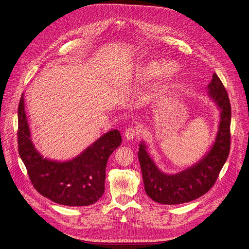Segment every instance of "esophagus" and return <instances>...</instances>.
Returning a JSON list of instances; mask_svg holds the SVG:
<instances>
[{
  "mask_svg": "<svg viewBox=\"0 0 249 249\" xmlns=\"http://www.w3.org/2000/svg\"><path fill=\"white\" fill-rule=\"evenodd\" d=\"M139 133V128L137 126H130L129 128H127L124 133V138L127 140V141H130L132 140L135 136H137Z\"/></svg>",
  "mask_w": 249,
  "mask_h": 249,
  "instance_id": "esophagus-1",
  "label": "esophagus"
}]
</instances>
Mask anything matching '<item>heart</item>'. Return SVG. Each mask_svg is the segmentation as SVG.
<instances>
[{"mask_svg":"<svg viewBox=\"0 0 249 249\" xmlns=\"http://www.w3.org/2000/svg\"><path fill=\"white\" fill-rule=\"evenodd\" d=\"M160 73V79L158 82L157 87L160 89H168L171 84L176 80L179 76V68L176 64L173 63H167L165 65H162L156 61L147 62L144 64H141L137 66L136 68V77L138 80L146 81L154 78L156 75ZM100 106V103L98 101L93 102L92 108L93 110H97Z\"/></svg>","mask_w":249,"mask_h":249,"instance_id":"heart-1","label":"heart"}]
</instances>
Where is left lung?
Returning a JSON list of instances; mask_svg holds the SVG:
<instances>
[{"instance_id": "1", "label": "left lung", "mask_w": 249, "mask_h": 249, "mask_svg": "<svg viewBox=\"0 0 249 249\" xmlns=\"http://www.w3.org/2000/svg\"><path fill=\"white\" fill-rule=\"evenodd\" d=\"M208 95L220 110V123L210 150L194 165L175 174L160 171L140 142L138 160L146 194L161 204H179L194 200L214 185L230 153L231 104L226 89L214 73L207 86Z\"/></svg>"}]
</instances>
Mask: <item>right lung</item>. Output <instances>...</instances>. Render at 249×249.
Instances as JSON below:
<instances>
[{
	"mask_svg": "<svg viewBox=\"0 0 249 249\" xmlns=\"http://www.w3.org/2000/svg\"><path fill=\"white\" fill-rule=\"evenodd\" d=\"M18 136L19 156L34 188L53 202L68 206H87L102 196L108 159L122 143L120 131L112 129L70 160L44 158L32 141L23 94Z\"/></svg>",
	"mask_w": 249,
	"mask_h": 249,
	"instance_id": "obj_1",
	"label": "right lung"
}]
</instances>
